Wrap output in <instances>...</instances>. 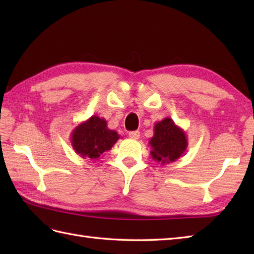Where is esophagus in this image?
Returning a JSON list of instances; mask_svg holds the SVG:
<instances>
[{
    "label": "esophagus",
    "instance_id": "1",
    "mask_svg": "<svg viewBox=\"0 0 254 254\" xmlns=\"http://www.w3.org/2000/svg\"><path fill=\"white\" fill-rule=\"evenodd\" d=\"M128 136L133 139H138L139 138V132L138 131H132L128 132Z\"/></svg>",
    "mask_w": 254,
    "mask_h": 254
}]
</instances>
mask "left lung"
<instances>
[{
	"label": "left lung",
	"mask_w": 254,
	"mask_h": 254,
	"mask_svg": "<svg viewBox=\"0 0 254 254\" xmlns=\"http://www.w3.org/2000/svg\"><path fill=\"white\" fill-rule=\"evenodd\" d=\"M152 158L166 165L174 163L186 153L188 138L186 132L170 118H165L155 124L154 136L149 139Z\"/></svg>",
	"instance_id": "8db88e82"
}]
</instances>
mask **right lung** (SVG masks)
Returning <instances> with one entry per match:
<instances>
[{"instance_id":"obj_1","label":"right lung","mask_w":254,"mask_h":254,"mask_svg":"<svg viewBox=\"0 0 254 254\" xmlns=\"http://www.w3.org/2000/svg\"><path fill=\"white\" fill-rule=\"evenodd\" d=\"M120 135L110 130L105 119L91 116L80 122L71 133V144L75 153L83 158L99 159L107 150H110Z\"/></svg>"}]
</instances>
